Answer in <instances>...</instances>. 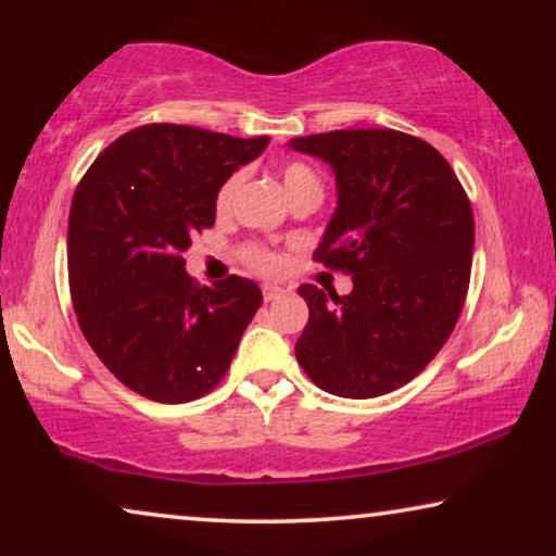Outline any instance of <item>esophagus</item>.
Returning <instances> with one entry per match:
<instances>
[{"mask_svg": "<svg viewBox=\"0 0 556 556\" xmlns=\"http://www.w3.org/2000/svg\"><path fill=\"white\" fill-rule=\"evenodd\" d=\"M280 295H283V288H280V286H273V283L263 286V299L265 301H276V299H280Z\"/></svg>", "mask_w": 556, "mask_h": 556, "instance_id": "34e87169", "label": "esophagus"}]
</instances>
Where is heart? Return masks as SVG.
Instances as JSON below:
<instances>
[{
  "label": "heart",
  "mask_w": 556,
  "mask_h": 556,
  "mask_svg": "<svg viewBox=\"0 0 556 556\" xmlns=\"http://www.w3.org/2000/svg\"><path fill=\"white\" fill-rule=\"evenodd\" d=\"M280 179H283V189H286L288 200H295V197H301V194H321V181H318L316 172L301 162L286 164L283 172H280ZM238 185H240V177L235 174V177L227 179L225 185L217 189V197H215L217 212L230 210L232 197H235V192H238ZM245 261L253 265V268L263 270V273H276L280 268V257L276 253H268V250H263V248H248Z\"/></svg>",
  "instance_id": "obj_1"
}]
</instances>
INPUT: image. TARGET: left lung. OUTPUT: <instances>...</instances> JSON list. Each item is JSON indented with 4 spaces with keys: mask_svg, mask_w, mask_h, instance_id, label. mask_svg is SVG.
<instances>
[{
    "mask_svg": "<svg viewBox=\"0 0 556 556\" xmlns=\"http://www.w3.org/2000/svg\"><path fill=\"white\" fill-rule=\"evenodd\" d=\"M337 177V210L314 257L352 276V293L303 283L308 324L295 359L321 390L379 397L428 367L466 303L473 210L428 141L392 128L291 139Z\"/></svg>",
    "mask_w": 556,
    "mask_h": 556,
    "instance_id": "obj_1",
    "label": "left lung"
}]
</instances>
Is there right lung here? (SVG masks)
<instances>
[{
  "label": "right lung",
  "instance_id": "obj_1",
  "mask_svg": "<svg viewBox=\"0 0 556 556\" xmlns=\"http://www.w3.org/2000/svg\"><path fill=\"white\" fill-rule=\"evenodd\" d=\"M268 141L151 124L113 141L80 179L67 223L73 308L128 390L179 405L225 377L263 293L240 276L197 288L181 253L215 225L217 189Z\"/></svg>",
  "mask_w": 556,
  "mask_h": 556
}]
</instances>
